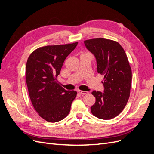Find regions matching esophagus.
Instances as JSON below:
<instances>
[{
    "label": "esophagus",
    "mask_w": 154,
    "mask_h": 154,
    "mask_svg": "<svg viewBox=\"0 0 154 154\" xmlns=\"http://www.w3.org/2000/svg\"><path fill=\"white\" fill-rule=\"evenodd\" d=\"M78 92L79 93V94H82V95H85V94H88V92H87V91H78Z\"/></svg>",
    "instance_id": "1"
}]
</instances>
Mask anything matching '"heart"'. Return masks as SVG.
I'll return each instance as SVG.
<instances>
[{
    "instance_id": "b5f03b06",
    "label": "heart",
    "mask_w": 154,
    "mask_h": 154,
    "mask_svg": "<svg viewBox=\"0 0 154 154\" xmlns=\"http://www.w3.org/2000/svg\"><path fill=\"white\" fill-rule=\"evenodd\" d=\"M86 54H87V53H86Z\"/></svg>"
}]
</instances>
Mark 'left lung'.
I'll return each instance as SVG.
<instances>
[{
	"label": "left lung",
	"instance_id": "obj_1",
	"mask_svg": "<svg viewBox=\"0 0 154 154\" xmlns=\"http://www.w3.org/2000/svg\"><path fill=\"white\" fill-rule=\"evenodd\" d=\"M86 48L95 56L97 72L103 76L104 93L94 91L96 102L92 114L102 119L119 115L127 103L132 83V70L123 48L118 42L103 38L84 41Z\"/></svg>",
	"mask_w": 154,
	"mask_h": 154
}]
</instances>
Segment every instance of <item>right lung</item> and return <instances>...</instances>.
Returning <instances> with one entry per match:
<instances>
[{
	"mask_svg": "<svg viewBox=\"0 0 154 154\" xmlns=\"http://www.w3.org/2000/svg\"><path fill=\"white\" fill-rule=\"evenodd\" d=\"M77 44L44 46L32 51L27 59L26 80L30 100L38 114L47 122L55 123L66 118L76 96V91L65 90L57 77Z\"/></svg>",
	"mask_w": 154,
	"mask_h": 154,
	"instance_id": "add662e5",
	"label": "right lung"
}]
</instances>
